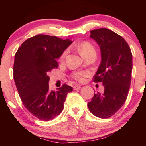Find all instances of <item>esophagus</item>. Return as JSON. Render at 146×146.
<instances>
[{"label": "esophagus", "mask_w": 146, "mask_h": 146, "mask_svg": "<svg viewBox=\"0 0 146 146\" xmlns=\"http://www.w3.org/2000/svg\"><path fill=\"white\" fill-rule=\"evenodd\" d=\"M81 88V86L80 85H76L74 86V90H80Z\"/></svg>", "instance_id": "34e87169"}]
</instances>
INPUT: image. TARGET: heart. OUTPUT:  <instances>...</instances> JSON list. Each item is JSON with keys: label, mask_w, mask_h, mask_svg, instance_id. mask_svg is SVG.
I'll return each mask as SVG.
<instances>
[{"label": "heart", "mask_w": 146, "mask_h": 146, "mask_svg": "<svg viewBox=\"0 0 146 146\" xmlns=\"http://www.w3.org/2000/svg\"><path fill=\"white\" fill-rule=\"evenodd\" d=\"M78 50L79 52L80 53V54L82 56V57L85 58L87 56H88L91 54L95 53L96 54V50L94 47L93 46V45L91 43L88 42H83L81 44L78 46ZM67 51L64 52L60 56L61 60H64V59L65 58L66 56ZM88 76V73L86 72H76L73 73L72 76L73 79L75 80L76 81L79 82H82L84 80V79Z\"/></svg>", "instance_id": "1"}]
</instances>
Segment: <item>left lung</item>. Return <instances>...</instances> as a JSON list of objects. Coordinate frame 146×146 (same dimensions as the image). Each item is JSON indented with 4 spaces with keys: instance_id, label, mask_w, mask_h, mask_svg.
<instances>
[{
    "instance_id": "left-lung-1",
    "label": "left lung",
    "mask_w": 146,
    "mask_h": 146,
    "mask_svg": "<svg viewBox=\"0 0 146 146\" xmlns=\"http://www.w3.org/2000/svg\"><path fill=\"white\" fill-rule=\"evenodd\" d=\"M90 37L96 42L101 52V62L94 81L102 82L104 92L94 94L88 106L96 116L108 118L126 100L131 83L132 54L126 41L111 30H93Z\"/></svg>"
}]
</instances>
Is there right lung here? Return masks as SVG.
I'll return each instance as SVG.
<instances>
[{
	"mask_svg": "<svg viewBox=\"0 0 146 146\" xmlns=\"http://www.w3.org/2000/svg\"><path fill=\"white\" fill-rule=\"evenodd\" d=\"M53 36L38 35L22 44L15 54L13 76L24 106L40 120L49 121L62 111L68 93L72 88L64 84L49 90L48 72L57 68L56 59L72 43Z\"/></svg>",
	"mask_w": 146,
	"mask_h": 146,
	"instance_id": "obj_1",
	"label": "right lung"
}]
</instances>
